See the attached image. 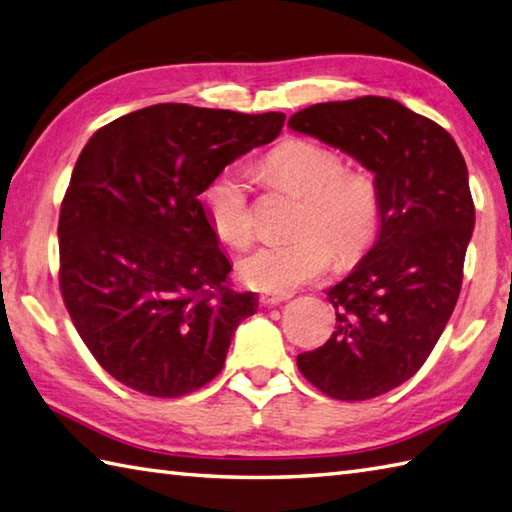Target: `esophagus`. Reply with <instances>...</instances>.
Wrapping results in <instances>:
<instances>
[{
    "label": "esophagus",
    "instance_id": "esophagus-1",
    "mask_svg": "<svg viewBox=\"0 0 512 512\" xmlns=\"http://www.w3.org/2000/svg\"><path fill=\"white\" fill-rule=\"evenodd\" d=\"M292 295L290 292H264L262 297H259V301L264 303V306H279L281 301H288Z\"/></svg>",
    "mask_w": 512,
    "mask_h": 512
}]
</instances>
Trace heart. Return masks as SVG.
<instances>
[{
	"label": "heart",
	"mask_w": 512,
	"mask_h": 512,
	"mask_svg": "<svg viewBox=\"0 0 512 512\" xmlns=\"http://www.w3.org/2000/svg\"><path fill=\"white\" fill-rule=\"evenodd\" d=\"M262 173L303 195L299 235L290 242L262 244L239 259L244 284L264 292H290L328 273L334 250L347 262L374 242L383 220L378 184L367 171L343 169L334 149L314 140H288L264 158ZM204 206L222 242L244 246L253 237L246 169L226 167L217 173L204 189Z\"/></svg>",
	"instance_id": "heart-1"
}]
</instances>
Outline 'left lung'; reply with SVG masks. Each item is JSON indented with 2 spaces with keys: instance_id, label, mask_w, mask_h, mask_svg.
I'll list each match as a JSON object with an SVG mask.
<instances>
[{
  "instance_id": "obj_1",
  "label": "left lung",
  "mask_w": 512,
  "mask_h": 512,
  "mask_svg": "<svg viewBox=\"0 0 512 512\" xmlns=\"http://www.w3.org/2000/svg\"><path fill=\"white\" fill-rule=\"evenodd\" d=\"M288 127L361 162L383 198L374 246L328 290L336 330L297 356L325 396L376 398L418 372L458 303L475 226L469 171L447 129L385 96L310 105Z\"/></svg>"
}]
</instances>
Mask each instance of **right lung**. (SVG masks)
I'll list each match as a JSON object with an SVG mask.
<instances>
[{
	"label": "right lung",
	"mask_w": 512,
	"mask_h": 512,
	"mask_svg": "<svg viewBox=\"0 0 512 512\" xmlns=\"http://www.w3.org/2000/svg\"><path fill=\"white\" fill-rule=\"evenodd\" d=\"M281 112L160 103L107 123L76 160L59 215V286L76 332L118 383L178 398L222 372L257 310L198 200L217 173L273 143Z\"/></svg>",
	"instance_id": "1"
}]
</instances>
